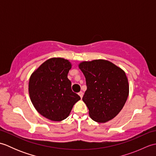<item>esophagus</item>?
I'll use <instances>...</instances> for the list:
<instances>
[{
  "label": "esophagus",
  "instance_id": "1",
  "mask_svg": "<svg viewBox=\"0 0 156 156\" xmlns=\"http://www.w3.org/2000/svg\"><path fill=\"white\" fill-rule=\"evenodd\" d=\"M78 95L79 96H80V98H82V97H83V92H82V91H80V92H79V93H78Z\"/></svg>",
  "mask_w": 156,
  "mask_h": 156
}]
</instances>
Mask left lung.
<instances>
[{"mask_svg": "<svg viewBox=\"0 0 156 156\" xmlns=\"http://www.w3.org/2000/svg\"><path fill=\"white\" fill-rule=\"evenodd\" d=\"M78 67L87 82L82 101L89 115L97 122H106L117 116L124 107L129 95V82L125 72L105 59L82 62Z\"/></svg>", "mask_w": 156, "mask_h": 156, "instance_id": "left-lung-1", "label": "left lung"}]
</instances>
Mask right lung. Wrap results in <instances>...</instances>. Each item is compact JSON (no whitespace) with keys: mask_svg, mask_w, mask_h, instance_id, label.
I'll return each instance as SVG.
<instances>
[{"mask_svg":"<svg viewBox=\"0 0 156 156\" xmlns=\"http://www.w3.org/2000/svg\"><path fill=\"white\" fill-rule=\"evenodd\" d=\"M72 64L68 59L53 58L46 60L31 75L29 94L36 110L53 121L67 118L80 96L72 90L68 78Z\"/></svg>","mask_w":156,"mask_h":156,"instance_id":"obj_1","label":"right lung"}]
</instances>
